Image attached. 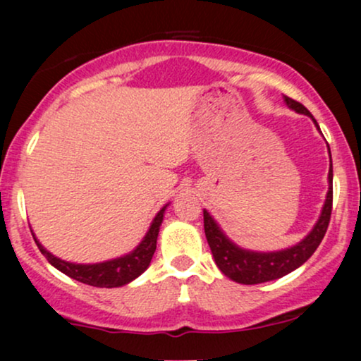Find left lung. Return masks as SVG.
I'll list each match as a JSON object with an SVG mask.
<instances>
[{"label": "left lung", "mask_w": 361, "mask_h": 361, "mask_svg": "<svg viewBox=\"0 0 361 361\" xmlns=\"http://www.w3.org/2000/svg\"><path fill=\"white\" fill-rule=\"evenodd\" d=\"M284 102L290 110L302 113V115H307L312 118L315 126L319 128L315 118L310 115V111L304 105H300L299 102H295L293 98L286 95H284ZM329 154H330V149H329ZM330 162H332V156H330ZM332 180H334V171H332V164H330L329 192H327V197H325L322 214H320L317 224L314 225L312 231H310L302 241H299L298 245L290 246V248H286L281 251L259 253V251H250V250L240 248V246H236L233 241H230L228 236L221 231L219 224L212 219L209 212L204 210L205 236H207V241H209L212 255H214L215 258V263L219 266L221 273L240 284H259V283H266V281L283 278V276L289 274L290 271L298 269L300 264H304L305 261L314 255V251L317 250L320 241L324 240L325 231L329 228L330 214H332V200H334Z\"/></svg>", "instance_id": "obj_1"}]
</instances>
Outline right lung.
Here are the masks:
<instances>
[{
  "instance_id": "1",
  "label": "right lung",
  "mask_w": 361,
  "mask_h": 361,
  "mask_svg": "<svg viewBox=\"0 0 361 361\" xmlns=\"http://www.w3.org/2000/svg\"><path fill=\"white\" fill-rule=\"evenodd\" d=\"M167 207V205H166ZM166 207L157 212V215L152 220V224L145 235V238L140 245L136 246L131 253L125 256H120L116 259L103 261V263H95V264H75L68 263V261H63L57 256L44 248V246L39 243L36 235L34 236V241H36L37 248L41 250V253L46 256L49 263H51L54 268L62 271L63 274H67L68 278L80 281L83 284L95 286V288H120V286H125L131 283L133 279H136L137 276H141L149 266L152 255L156 251V241L157 235H159V226L162 224V219H164V210Z\"/></svg>"
}]
</instances>
